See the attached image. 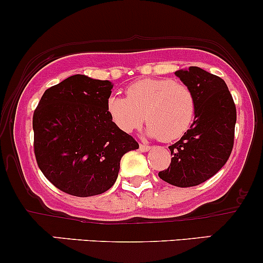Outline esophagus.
Masks as SVG:
<instances>
[{
  "label": "esophagus",
  "mask_w": 263,
  "mask_h": 263,
  "mask_svg": "<svg viewBox=\"0 0 263 263\" xmlns=\"http://www.w3.org/2000/svg\"><path fill=\"white\" fill-rule=\"evenodd\" d=\"M140 150L142 151V153H147V151L151 150V147L147 145H142V143H140Z\"/></svg>",
  "instance_id": "obj_1"
}]
</instances>
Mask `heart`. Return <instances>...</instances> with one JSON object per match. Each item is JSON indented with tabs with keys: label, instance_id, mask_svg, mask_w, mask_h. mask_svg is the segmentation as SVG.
Masks as SVG:
<instances>
[{
	"label": "heart",
	"instance_id": "b5f03b06",
	"mask_svg": "<svg viewBox=\"0 0 263 263\" xmlns=\"http://www.w3.org/2000/svg\"><path fill=\"white\" fill-rule=\"evenodd\" d=\"M107 110L121 131L134 132L147 121L146 135L174 141L189 129L195 116L192 89L173 79H141L129 84L126 97L110 96Z\"/></svg>",
	"mask_w": 263,
	"mask_h": 263
}]
</instances>
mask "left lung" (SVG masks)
<instances>
[{
    "instance_id": "1",
    "label": "left lung",
    "mask_w": 263,
    "mask_h": 263,
    "mask_svg": "<svg viewBox=\"0 0 263 263\" xmlns=\"http://www.w3.org/2000/svg\"><path fill=\"white\" fill-rule=\"evenodd\" d=\"M195 98L194 122L178 142L168 146L173 159L160 171L164 181L179 187L201 184L218 173L233 148L236 106L226 82L198 66L175 71Z\"/></svg>"
}]
</instances>
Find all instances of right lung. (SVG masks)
I'll return each mask as SVG.
<instances>
[{
    "instance_id": "obj_1",
    "label": "right lung",
    "mask_w": 263,
    "mask_h": 263,
    "mask_svg": "<svg viewBox=\"0 0 263 263\" xmlns=\"http://www.w3.org/2000/svg\"><path fill=\"white\" fill-rule=\"evenodd\" d=\"M109 81L76 74L45 90L32 118L34 150L45 178L74 197H93L117 180L126 153L139 148L110 120Z\"/></svg>"
}]
</instances>
